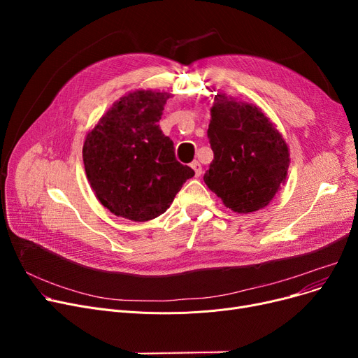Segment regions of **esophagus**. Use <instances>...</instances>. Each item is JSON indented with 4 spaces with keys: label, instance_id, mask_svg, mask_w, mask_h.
<instances>
[{
    "label": "esophagus",
    "instance_id": "34e87169",
    "mask_svg": "<svg viewBox=\"0 0 358 358\" xmlns=\"http://www.w3.org/2000/svg\"><path fill=\"white\" fill-rule=\"evenodd\" d=\"M190 166L193 168V171H194V176H196V177H200V176H201V165H200L199 161H193V162L190 164Z\"/></svg>",
    "mask_w": 358,
    "mask_h": 358
}]
</instances>
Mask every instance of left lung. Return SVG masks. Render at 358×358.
<instances>
[{"mask_svg": "<svg viewBox=\"0 0 358 358\" xmlns=\"http://www.w3.org/2000/svg\"><path fill=\"white\" fill-rule=\"evenodd\" d=\"M208 138L213 161L203 180L236 213L257 212L285 184L289 146L259 107L217 92Z\"/></svg>", "mask_w": 358, "mask_h": 358, "instance_id": "8db88e82", "label": "left lung"}]
</instances>
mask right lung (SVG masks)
Segmentation results:
<instances>
[{"label": "right lung", "mask_w": 358, "mask_h": 358, "mask_svg": "<svg viewBox=\"0 0 358 358\" xmlns=\"http://www.w3.org/2000/svg\"><path fill=\"white\" fill-rule=\"evenodd\" d=\"M171 94L136 90L113 104L85 136V174L99 201L113 215L146 222L162 215L194 176L174 155L159 129Z\"/></svg>", "instance_id": "right-lung-1"}]
</instances>
